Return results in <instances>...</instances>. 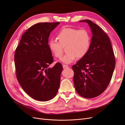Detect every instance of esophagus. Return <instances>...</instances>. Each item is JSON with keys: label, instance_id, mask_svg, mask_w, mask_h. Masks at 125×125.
<instances>
[{"label": "esophagus", "instance_id": "1", "mask_svg": "<svg viewBox=\"0 0 125 125\" xmlns=\"http://www.w3.org/2000/svg\"><path fill=\"white\" fill-rule=\"evenodd\" d=\"M69 67H68V66H67V65H63V68H68Z\"/></svg>", "mask_w": 125, "mask_h": 125}]
</instances>
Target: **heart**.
<instances>
[{"mask_svg": "<svg viewBox=\"0 0 125 125\" xmlns=\"http://www.w3.org/2000/svg\"><path fill=\"white\" fill-rule=\"evenodd\" d=\"M56 40L51 39L48 41V47L53 56L61 58L64 47L66 54L60 61L65 64H70L77 57L82 58L87 53L90 46L91 38L89 32L85 30L65 28L60 31L57 34Z\"/></svg>", "mask_w": 125, "mask_h": 125, "instance_id": "b5f03b06", "label": "heart"}]
</instances>
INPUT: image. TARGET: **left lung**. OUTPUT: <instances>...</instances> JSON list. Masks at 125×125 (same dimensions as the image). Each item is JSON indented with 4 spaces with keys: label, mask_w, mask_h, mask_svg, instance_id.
Wrapping results in <instances>:
<instances>
[{
    "label": "left lung",
    "mask_w": 125,
    "mask_h": 125,
    "mask_svg": "<svg viewBox=\"0 0 125 125\" xmlns=\"http://www.w3.org/2000/svg\"><path fill=\"white\" fill-rule=\"evenodd\" d=\"M87 22L93 37L87 53L72 66L77 93L85 98L99 96L109 85L115 66V59L109 37L100 27L90 20Z\"/></svg>",
    "instance_id": "8db88e82"
}]
</instances>
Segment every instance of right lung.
<instances>
[{
  "instance_id": "add662e5",
  "label": "right lung",
  "mask_w": 125,
  "mask_h": 125,
  "mask_svg": "<svg viewBox=\"0 0 125 125\" xmlns=\"http://www.w3.org/2000/svg\"><path fill=\"white\" fill-rule=\"evenodd\" d=\"M57 22L39 23L23 34L16 49L14 61L16 77L25 93L36 100L45 102L55 97L59 88L63 67L53 62L48 47L51 32Z\"/></svg>"
}]
</instances>
